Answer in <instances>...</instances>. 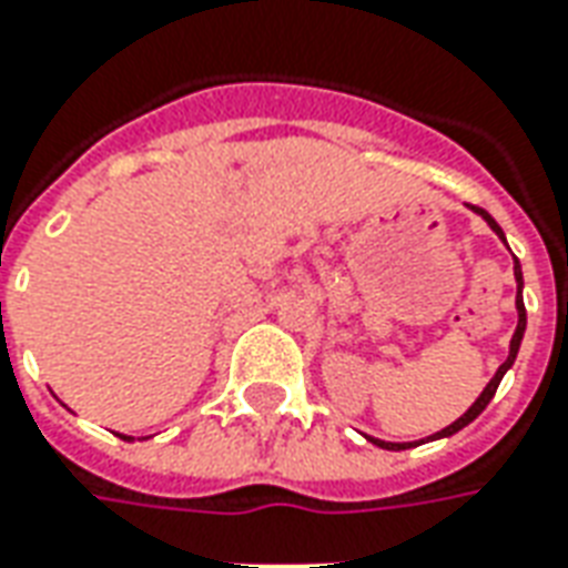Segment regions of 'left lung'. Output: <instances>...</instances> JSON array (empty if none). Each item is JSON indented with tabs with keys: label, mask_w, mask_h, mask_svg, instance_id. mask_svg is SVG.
<instances>
[{
	"label": "left lung",
	"mask_w": 568,
	"mask_h": 568,
	"mask_svg": "<svg viewBox=\"0 0 568 568\" xmlns=\"http://www.w3.org/2000/svg\"><path fill=\"white\" fill-rule=\"evenodd\" d=\"M470 209H474V212H477V215L483 217V221H486V224H489V227L495 230V233H498V240H501V243L507 245L505 230L498 227V221H495V217H491L489 212H486V209H477V205H470ZM514 280H517V332H514V338H510V351H507V359H505V363H501V366H498V372L491 375L489 384L483 387V394H479L477 399H474V406L467 408V412H464L458 422H452L449 427L436 430V434L427 436V439H446V436L464 430L467 424L477 418L483 408L489 406V399H491V396H495V390H498V384H501V378H505V375H507V368L514 366V359H517V353H519V344H523V335H526V304H523V267H519L517 257H514ZM366 439H368V443H375L378 449H390V452L412 449V446H422V443H424V439H418V443H384V439H375V436H366Z\"/></svg>",
	"instance_id": "left-lung-1"
}]
</instances>
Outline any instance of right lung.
<instances>
[{"instance_id":"1","label":"right lung","mask_w":568,"mask_h":568,"mask_svg":"<svg viewBox=\"0 0 568 568\" xmlns=\"http://www.w3.org/2000/svg\"><path fill=\"white\" fill-rule=\"evenodd\" d=\"M119 436H122V439H132V436H125V434H119Z\"/></svg>"}]
</instances>
